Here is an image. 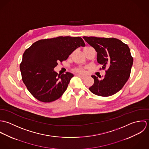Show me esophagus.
<instances>
[{"instance_id": "obj_1", "label": "esophagus", "mask_w": 149, "mask_h": 149, "mask_svg": "<svg viewBox=\"0 0 149 149\" xmlns=\"http://www.w3.org/2000/svg\"><path fill=\"white\" fill-rule=\"evenodd\" d=\"M77 76L79 77H80L81 79H83V80H84L85 78H86V77L84 76H83V75H80V74H77Z\"/></svg>"}]
</instances>
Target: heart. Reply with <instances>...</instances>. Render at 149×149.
Wrapping results in <instances>:
<instances>
[{"mask_svg": "<svg viewBox=\"0 0 149 149\" xmlns=\"http://www.w3.org/2000/svg\"><path fill=\"white\" fill-rule=\"evenodd\" d=\"M73 72L77 73H85V69L84 68L79 67V68H76L73 69Z\"/></svg>", "mask_w": 149, "mask_h": 149, "instance_id": "heart-1", "label": "heart"}]
</instances>
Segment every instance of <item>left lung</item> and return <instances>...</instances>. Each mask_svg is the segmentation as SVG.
I'll return each mask as SVG.
<instances>
[{
    "instance_id": "8db88e82",
    "label": "left lung",
    "mask_w": 149,
    "mask_h": 149,
    "mask_svg": "<svg viewBox=\"0 0 149 149\" xmlns=\"http://www.w3.org/2000/svg\"><path fill=\"white\" fill-rule=\"evenodd\" d=\"M83 38L97 53V61L102 65L100 70L106 69L107 66L108 67L102 80L92 76L94 84L89 88V91L103 97L116 93L127 81L133 64V58L127 45L115 38L85 36Z\"/></svg>"
}]
</instances>
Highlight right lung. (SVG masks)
<instances>
[{
    "label": "right lung",
    "instance_id": "add662e5",
    "mask_svg": "<svg viewBox=\"0 0 149 149\" xmlns=\"http://www.w3.org/2000/svg\"><path fill=\"white\" fill-rule=\"evenodd\" d=\"M85 45L81 37L69 36L41 40L32 44L24 52L20 64L22 81L30 93L44 103L59 99L73 74H58L54 68L77 48Z\"/></svg>",
    "mask_w": 149,
    "mask_h": 149
}]
</instances>
